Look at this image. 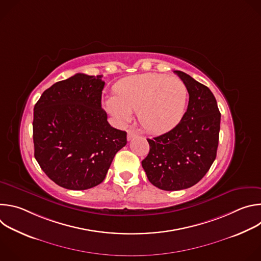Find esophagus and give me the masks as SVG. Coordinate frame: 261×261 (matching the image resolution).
<instances>
[{"instance_id": "1", "label": "esophagus", "mask_w": 261, "mask_h": 261, "mask_svg": "<svg viewBox=\"0 0 261 261\" xmlns=\"http://www.w3.org/2000/svg\"><path fill=\"white\" fill-rule=\"evenodd\" d=\"M135 136H137V132L132 131V130H129V131H128V134H127V139H128V140H131V139L134 138Z\"/></svg>"}]
</instances>
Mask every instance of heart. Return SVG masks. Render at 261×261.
Segmentation results:
<instances>
[{"label":"heart","mask_w":261,"mask_h":261,"mask_svg":"<svg viewBox=\"0 0 261 261\" xmlns=\"http://www.w3.org/2000/svg\"><path fill=\"white\" fill-rule=\"evenodd\" d=\"M188 100V88L178 79L158 73H143L117 84L115 96L104 101L105 109L121 125L138 113L141 127L152 133H163L181 120Z\"/></svg>","instance_id":"obj_1"}]
</instances>
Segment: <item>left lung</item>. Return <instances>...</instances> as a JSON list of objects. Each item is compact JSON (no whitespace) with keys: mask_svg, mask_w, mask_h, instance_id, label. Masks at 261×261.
Instances as JSON below:
<instances>
[{"mask_svg":"<svg viewBox=\"0 0 261 261\" xmlns=\"http://www.w3.org/2000/svg\"><path fill=\"white\" fill-rule=\"evenodd\" d=\"M174 73L188 88L187 111L173 129L147 139L150 152L141 162L148 180L165 191L190 188L205 175L217 156L221 120L211 90L185 72Z\"/></svg>","mask_w":261,"mask_h":261,"instance_id":"1","label":"left lung"}]
</instances>
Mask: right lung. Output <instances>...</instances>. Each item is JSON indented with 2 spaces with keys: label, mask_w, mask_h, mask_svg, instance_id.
<instances>
[{
  "label": "right lung",
  "mask_w": 261,
  "mask_h": 261,
  "mask_svg": "<svg viewBox=\"0 0 261 261\" xmlns=\"http://www.w3.org/2000/svg\"><path fill=\"white\" fill-rule=\"evenodd\" d=\"M102 75L77 73L45 90L34 107V156L45 174L69 190L103 181L127 133L111 127L101 107Z\"/></svg>",
  "instance_id": "add662e5"
}]
</instances>
